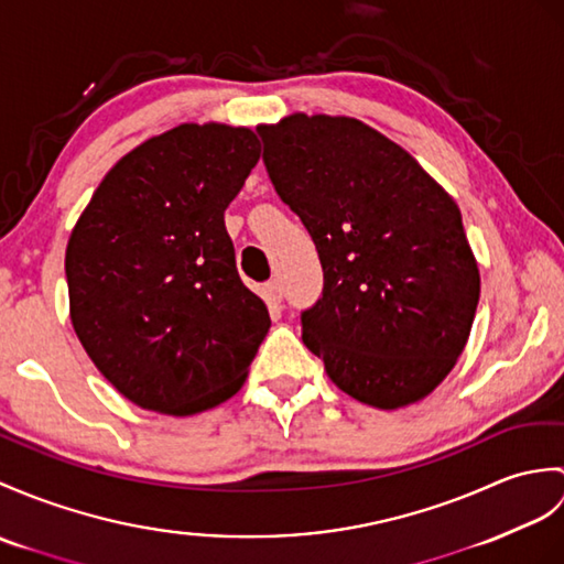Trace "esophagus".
Returning a JSON list of instances; mask_svg holds the SVG:
<instances>
[{"instance_id":"1","label":"esophagus","mask_w":564,"mask_h":564,"mask_svg":"<svg viewBox=\"0 0 564 564\" xmlns=\"http://www.w3.org/2000/svg\"><path fill=\"white\" fill-rule=\"evenodd\" d=\"M264 297H267V303H269L271 307H279L281 300H283V288H281V283H279V281L264 283Z\"/></svg>"}]
</instances>
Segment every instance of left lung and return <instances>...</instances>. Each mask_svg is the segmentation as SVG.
<instances>
[{
    "mask_svg": "<svg viewBox=\"0 0 564 564\" xmlns=\"http://www.w3.org/2000/svg\"><path fill=\"white\" fill-rule=\"evenodd\" d=\"M264 165L324 271L303 344L360 403L403 409L464 352L480 273L462 212L409 151L356 117L259 124Z\"/></svg>",
    "mask_w": 564,
    "mask_h": 564,
    "instance_id": "8db88e82",
    "label": "left lung"
}]
</instances>
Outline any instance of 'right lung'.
I'll use <instances>...</instances> for the list:
<instances>
[{"mask_svg":"<svg viewBox=\"0 0 564 564\" xmlns=\"http://www.w3.org/2000/svg\"><path fill=\"white\" fill-rule=\"evenodd\" d=\"M250 127L180 124L117 161L69 235V317L124 399L194 415L238 394L271 326L240 281L228 204L259 161Z\"/></svg>","mask_w":564,"mask_h":564,"instance_id":"right-lung-1","label":"right lung"}]
</instances>
